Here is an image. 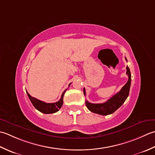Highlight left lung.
<instances>
[{
	"instance_id": "left-lung-1",
	"label": "left lung",
	"mask_w": 155,
	"mask_h": 155,
	"mask_svg": "<svg viewBox=\"0 0 155 155\" xmlns=\"http://www.w3.org/2000/svg\"><path fill=\"white\" fill-rule=\"evenodd\" d=\"M126 61L127 59L125 58ZM126 74L128 76V80L124 86L122 87L120 91L116 94L106 102L102 104H92L86 101V105L90 111L94 113L98 114L100 115L106 116L114 112L116 110H118L120 107L129 95L130 91V84H131V74L129 68L126 67ZM84 94L86 96V90L84 88Z\"/></svg>"
}]
</instances>
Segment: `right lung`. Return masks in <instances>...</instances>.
Listing matches in <instances>:
<instances>
[{
	"label": "right lung",
	"instance_id": "obj_1",
	"mask_svg": "<svg viewBox=\"0 0 155 155\" xmlns=\"http://www.w3.org/2000/svg\"><path fill=\"white\" fill-rule=\"evenodd\" d=\"M70 84H69V86H70ZM66 90H64V92L62 93L61 98H60V100L58 101V102H57L55 103L44 102L43 101H41L35 98V97L31 96L27 91H27V96L29 97V100H31V103L33 104V105L34 106L35 108L37 110H39V112L44 114H53L59 111V110L61 108L63 103H64L63 98H64V96Z\"/></svg>",
	"mask_w": 155,
	"mask_h": 155
}]
</instances>
